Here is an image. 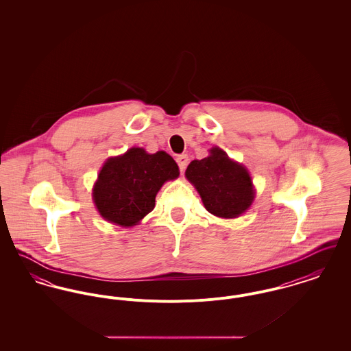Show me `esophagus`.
Listing matches in <instances>:
<instances>
[{
	"mask_svg": "<svg viewBox=\"0 0 351 351\" xmlns=\"http://www.w3.org/2000/svg\"><path fill=\"white\" fill-rule=\"evenodd\" d=\"M176 162H178V165H179V169L184 172V169L186 168L188 166V156L183 154V155H179L178 158H176Z\"/></svg>",
	"mask_w": 351,
	"mask_h": 351,
	"instance_id": "1",
	"label": "esophagus"
}]
</instances>
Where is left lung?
<instances>
[{
	"label": "left lung",
	"mask_w": 351,
	"mask_h": 351,
	"mask_svg": "<svg viewBox=\"0 0 351 351\" xmlns=\"http://www.w3.org/2000/svg\"><path fill=\"white\" fill-rule=\"evenodd\" d=\"M185 178L197 189L205 209L217 217H239L255 197L247 168L232 160L219 147H212L201 160H192Z\"/></svg>",
	"instance_id": "obj_1"
}]
</instances>
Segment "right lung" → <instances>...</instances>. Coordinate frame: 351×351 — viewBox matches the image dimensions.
I'll use <instances>...</instances> for the list:
<instances>
[{
  "label": "right lung",
  "instance_id": "1",
  "mask_svg": "<svg viewBox=\"0 0 351 351\" xmlns=\"http://www.w3.org/2000/svg\"><path fill=\"white\" fill-rule=\"evenodd\" d=\"M178 176L179 167L167 152L132 147L104 163L92 196L101 217L130 228L154 209L162 185Z\"/></svg>",
  "mask_w": 351,
  "mask_h": 351
}]
</instances>
